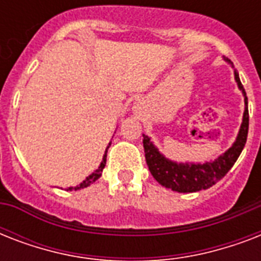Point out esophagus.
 <instances>
[{
    "mask_svg": "<svg viewBox=\"0 0 261 261\" xmlns=\"http://www.w3.org/2000/svg\"><path fill=\"white\" fill-rule=\"evenodd\" d=\"M141 110H142V104L141 102H135V106H134V111H135V114H139L141 112Z\"/></svg>",
    "mask_w": 261,
    "mask_h": 261,
    "instance_id": "1",
    "label": "esophagus"
}]
</instances>
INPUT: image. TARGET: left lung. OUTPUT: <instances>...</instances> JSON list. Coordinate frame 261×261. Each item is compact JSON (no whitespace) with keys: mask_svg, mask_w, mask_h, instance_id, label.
Returning <instances> with one entry per match:
<instances>
[{"mask_svg":"<svg viewBox=\"0 0 261 261\" xmlns=\"http://www.w3.org/2000/svg\"><path fill=\"white\" fill-rule=\"evenodd\" d=\"M227 62L231 63L229 59ZM236 83L243 90L244 100H245V111H244L243 123L240 127L239 135L233 146L219 155L218 159L204 164H177L171 160L165 159L159 149L151 143L150 138L143 134V149H145V159L149 167V171L153 177L172 191L177 192H196L200 190H207L213 187L217 181L230 171L237 159L241 154L245 142H247L248 128H249V114H248V97L243 84L240 81L239 73L234 71Z\"/></svg>","mask_w":261,"mask_h":261,"instance_id":"left-lung-1","label":"left lung"}]
</instances>
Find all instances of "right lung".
<instances>
[{"mask_svg":"<svg viewBox=\"0 0 261 261\" xmlns=\"http://www.w3.org/2000/svg\"><path fill=\"white\" fill-rule=\"evenodd\" d=\"M110 145H111V143H110ZM110 145H108V147H110ZM108 147H107V149H108ZM106 163H107V150H106V154H104V157H102V161H101V164H100V167H98L97 169H96V171L93 172V173L89 174V176H88V177L85 178V180H84V181L81 182V184H80V186H77V187H69V188H67V191L81 190V188H85V187L90 186L92 182L96 181V180H97V178L100 177V176H101L102 169H104V167H106Z\"/></svg>","mask_w":261,"mask_h":261,"instance_id":"right-lung-1","label":"right lung"}]
</instances>
